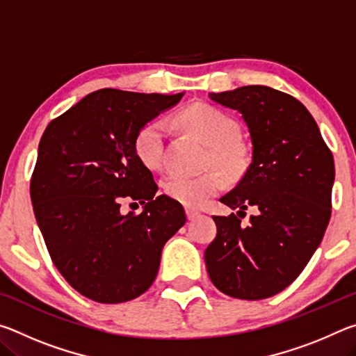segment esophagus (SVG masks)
I'll return each mask as SVG.
<instances>
[{"mask_svg":"<svg viewBox=\"0 0 356 356\" xmlns=\"http://www.w3.org/2000/svg\"><path fill=\"white\" fill-rule=\"evenodd\" d=\"M186 216H188L190 221H193L200 216V212H197V210H193V209H186Z\"/></svg>","mask_w":356,"mask_h":356,"instance_id":"1","label":"esophagus"}]
</instances>
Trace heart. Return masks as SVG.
Instances as JSON below:
<instances>
[{"mask_svg":"<svg viewBox=\"0 0 356 356\" xmlns=\"http://www.w3.org/2000/svg\"><path fill=\"white\" fill-rule=\"evenodd\" d=\"M177 120L193 135L209 144L207 161L226 176H240L248 166V146L238 136V124L226 111L210 104H191L177 114ZM165 124L154 119L136 131L134 147L138 159L149 170L159 171L165 166ZM222 188L218 171L210 170L200 176L171 174L165 179L163 190L171 200L186 207H200Z\"/></svg>","mask_w":356,"mask_h":356,"instance_id":"heart-1","label":"heart"}]
</instances>
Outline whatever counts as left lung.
<instances>
[{"instance_id":"8db88e82","label":"left lung","mask_w":356,"mask_h":356,"mask_svg":"<svg viewBox=\"0 0 356 356\" xmlns=\"http://www.w3.org/2000/svg\"><path fill=\"white\" fill-rule=\"evenodd\" d=\"M210 97L242 113L252 161L220 200L238 207L237 215H213L216 237L204 252L207 273L232 298L273 297L298 278L327 231L333 154L314 118L292 95L254 84ZM250 207L255 213L243 223Z\"/></svg>"}]
</instances>
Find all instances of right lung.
Returning a JSON list of instances; mask_svg holds the SVG:
<instances>
[{
  "instance_id": "obj_1",
  "label": "right lung",
  "mask_w": 356,
  "mask_h": 356,
  "mask_svg": "<svg viewBox=\"0 0 356 356\" xmlns=\"http://www.w3.org/2000/svg\"><path fill=\"white\" fill-rule=\"evenodd\" d=\"M184 94L105 88L47 125L31 185L35 220L64 280L97 303H124L152 286L165 243L185 225L134 147L136 131ZM124 199L145 204L120 213Z\"/></svg>"
}]
</instances>
